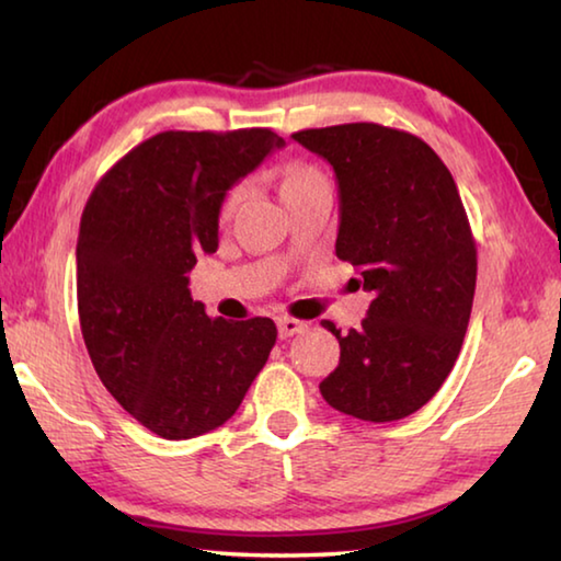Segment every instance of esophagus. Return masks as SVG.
I'll return each instance as SVG.
<instances>
[{
  "mask_svg": "<svg viewBox=\"0 0 561 561\" xmlns=\"http://www.w3.org/2000/svg\"><path fill=\"white\" fill-rule=\"evenodd\" d=\"M309 324L307 321H299V319H291V317H279L277 319V329H279V336L282 339H289L294 334H301L304 329H307Z\"/></svg>",
  "mask_w": 561,
  "mask_h": 561,
  "instance_id": "1",
  "label": "esophagus"
}]
</instances>
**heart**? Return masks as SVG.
Returning a JSON list of instances; mask_svg holds the SVG:
<instances>
[{"label":"heart","mask_w":561,"mask_h":561,"mask_svg":"<svg viewBox=\"0 0 561 561\" xmlns=\"http://www.w3.org/2000/svg\"><path fill=\"white\" fill-rule=\"evenodd\" d=\"M319 178H324V175H321L317 168L301 165V163L289 165L287 170H284V178H282V193H287V190L297 187V185L311 183V180H319ZM244 193H247L244 185H234V187L227 190V195H225V201H222V207H220V215L225 217V220L237 210V205H240V203L244 201Z\"/></svg>","instance_id":"obj_1"}]
</instances>
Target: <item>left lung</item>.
I'll use <instances>...</instances> for the list:
<instances>
[{
	"mask_svg": "<svg viewBox=\"0 0 561 561\" xmlns=\"http://www.w3.org/2000/svg\"><path fill=\"white\" fill-rule=\"evenodd\" d=\"M334 168L336 257L360 272L371 307L341 334L324 401L358 421L415 413L453 371L468 331L478 252L458 185L435 150L378 123L309 128L291 136Z\"/></svg>",
	"mask_w": 561,
	"mask_h": 561,
	"instance_id": "8db88e82",
	"label": "left lung"
}]
</instances>
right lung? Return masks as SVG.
I'll use <instances>...</instances> for the list:
<instances>
[{
	"mask_svg": "<svg viewBox=\"0 0 561 561\" xmlns=\"http://www.w3.org/2000/svg\"><path fill=\"white\" fill-rule=\"evenodd\" d=\"M282 146L270 128L158 133L123 156L83 207L81 334L108 393L160 438L220 428L277 341L267 317H207L187 272L217 250L227 190Z\"/></svg>",
	"mask_w": 561,
	"mask_h": 561,
	"instance_id": "obj_1",
	"label": "right lung"
}]
</instances>
